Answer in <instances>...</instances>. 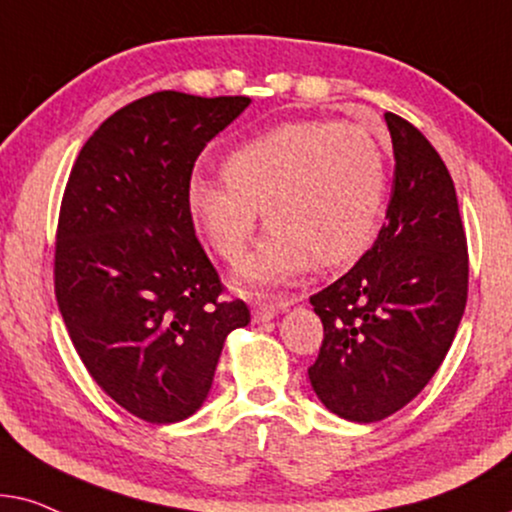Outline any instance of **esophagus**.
Returning <instances> with one entry per match:
<instances>
[{"instance_id":"1","label":"esophagus","mask_w":512,"mask_h":512,"mask_svg":"<svg viewBox=\"0 0 512 512\" xmlns=\"http://www.w3.org/2000/svg\"><path fill=\"white\" fill-rule=\"evenodd\" d=\"M295 304V299H281V302H264V304H257L255 309H252V320L255 323H267V320H274L278 313H283L288 306Z\"/></svg>"}]
</instances>
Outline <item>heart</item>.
Returning <instances> with one entry per match:
<instances>
[{
  "mask_svg": "<svg viewBox=\"0 0 512 512\" xmlns=\"http://www.w3.org/2000/svg\"><path fill=\"white\" fill-rule=\"evenodd\" d=\"M386 156L370 133L330 119L290 121L236 147L227 175H194L187 203L217 255H243L257 215L269 234L238 264V278L281 285L309 267L356 260L377 231Z\"/></svg>",
  "mask_w": 512,
  "mask_h": 512,
  "instance_id": "obj_1",
  "label": "heart"
}]
</instances>
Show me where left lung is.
<instances>
[{
    "mask_svg": "<svg viewBox=\"0 0 512 512\" xmlns=\"http://www.w3.org/2000/svg\"><path fill=\"white\" fill-rule=\"evenodd\" d=\"M393 142L386 224L349 274L311 297L323 346L309 379L327 410L372 424L424 391L459 330L468 248L452 177L410 121L384 114Z\"/></svg>",
    "mask_w": 512,
    "mask_h": 512,
    "instance_id": "8db88e82",
    "label": "left lung"
}]
</instances>
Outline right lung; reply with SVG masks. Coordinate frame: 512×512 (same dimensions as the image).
Listing matches in <instances>:
<instances>
[{
    "label": "right lung",
    "instance_id": "add662e5",
    "mask_svg": "<svg viewBox=\"0 0 512 512\" xmlns=\"http://www.w3.org/2000/svg\"><path fill=\"white\" fill-rule=\"evenodd\" d=\"M245 95L161 91L114 112L81 147L56 241V299L81 363L114 403L175 424L208 398L241 299L222 302L187 203L194 161Z\"/></svg>",
    "mask_w": 512,
    "mask_h": 512
}]
</instances>
